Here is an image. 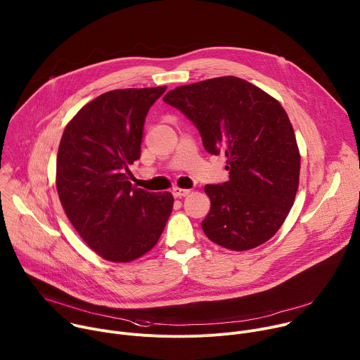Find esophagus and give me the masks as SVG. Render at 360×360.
Returning <instances> with one entry per match:
<instances>
[{"label": "esophagus", "mask_w": 360, "mask_h": 360, "mask_svg": "<svg viewBox=\"0 0 360 360\" xmlns=\"http://www.w3.org/2000/svg\"><path fill=\"white\" fill-rule=\"evenodd\" d=\"M172 195L175 196V198H182V196H186V195H189V192H191V189H182V188H178V186H175V188H172Z\"/></svg>", "instance_id": "34e87169"}]
</instances>
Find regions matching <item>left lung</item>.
Here are the masks:
<instances>
[{"mask_svg": "<svg viewBox=\"0 0 360 360\" xmlns=\"http://www.w3.org/2000/svg\"><path fill=\"white\" fill-rule=\"evenodd\" d=\"M164 101L196 127L207 152L226 157L229 181L205 186L211 198V211L200 224L205 235L232 250L271 239L292 208L300 171L282 105L238 77L178 86Z\"/></svg>", "mask_w": 360, "mask_h": 360, "instance_id": "left-lung-1", "label": "left lung"}]
</instances>
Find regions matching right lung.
<instances>
[{"instance_id": "1", "label": "right lung", "mask_w": 360, "mask_h": 360, "mask_svg": "<svg viewBox=\"0 0 360 360\" xmlns=\"http://www.w3.org/2000/svg\"><path fill=\"white\" fill-rule=\"evenodd\" d=\"M167 86L115 89L92 99L67 125L57 157L63 208L85 243L104 259L134 261L157 245L172 212L169 192L128 181L141 158L145 118Z\"/></svg>"}]
</instances>
